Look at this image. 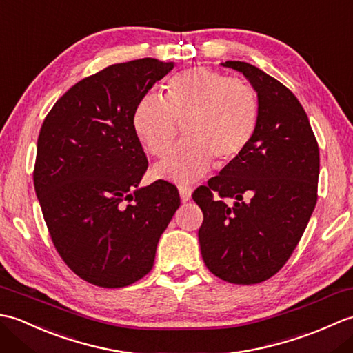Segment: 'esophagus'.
<instances>
[{
  "label": "esophagus",
  "mask_w": 353,
  "mask_h": 353,
  "mask_svg": "<svg viewBox=\"0 0 353 353\" xmlns=\"http://www.w3.org/2000/svg\"><path fill=\"white\" fill-rule=\"evenodd\" d=\"M179 194H181V199H182V201H188L190 199H191V196H192V190L190 188V186H183V185H181L179 186Z\"/></svg>",
  "instance_id": "obj_1"
}]
</instances>
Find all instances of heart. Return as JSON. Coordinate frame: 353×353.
<instances>
[{"instance_id": "obj_1", "label": "heart", "mask_w": 353, "mask_h": 353, "mask_svg": "<svg viewBox=\"0 0 353 353\" xmlns=\"http://www.w3.org/2000/svg\"><path fill=\"white\" fill-rule=\"evenodd\" d=\"M259 104L250 85L194 66L171 77L163 99L145 95L133 110V130L152 156L174 141L179 123L185 139L156 163L154 176L176 183L197 181L212 167L235 159L256 130Z\"/></svg>"}]
</instances>
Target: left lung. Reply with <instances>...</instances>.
Segmentation results:
<instances>
[{
    "instance_id": "obj_1",
    "label": "left lung",
    "mask_w": 353,
    "mask_h": 353,
    "mask_svg": "<svg viewBox=\"0 0 353 353\" xmlns=\"http://www.w3.org/2000/svg\"><path fill=\"white\" fill-rule=\"evenodd\" d=\"M221 65L250 81L258 124L243 153L192 199L203 212L199 241L209 272L250 285L279 272L301 241L317 203L320 154L306 112L288 88L250 63Z\"/></svg>"
}]
</instances>
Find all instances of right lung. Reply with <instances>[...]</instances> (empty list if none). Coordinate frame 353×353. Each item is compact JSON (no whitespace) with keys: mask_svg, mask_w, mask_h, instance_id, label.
I'll use <instances>...</instances> for the list:
<instances>
[{"mask_svg":"<svg viewBox=\"0 0 353 353\" xmlns=\"http://www.w3.org/2000/svg\"><path fill=\"white\" fill-rule=\"evenodd\" d=\"M174 62L145 57L80 80L45 118L34 190L65 264L89 283L121 288L153 268L156 247L181 206L177 188H139L147 157L133 110Z\"/></svg>","mask_w":353,"mask_h":353,"instance_id":"right-lung-1","label":"right lung"}]
</instances>
